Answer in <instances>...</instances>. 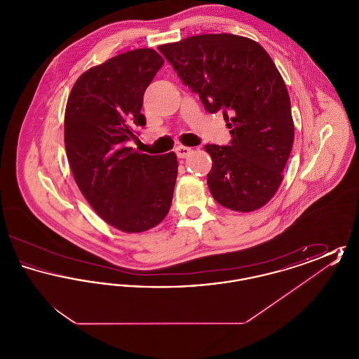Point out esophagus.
<instances>
[{"label":"esophagus","instance_id":"esophagus-1","mask_svg":"<svg viewBox=\"0 0 359 359\" xmlns=\"http://www.w3.org/2000/svg\"><path fill=\"white\" fill-rule=\"evenodd\" d=\"M176 154H177V157H180V158H186L187 156L191 154L192 152V149L191 148H188V147H183V145H179L177 148H176Z\"/></svg>","mask_w":359,"mask_h":359}]
</instances>
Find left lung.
Instances as JSON below:
<instances>
[{"label": "left lung", "instance_id": "left-lung-1", "mask_svg": "<svg viewBox=\"0 0 359 359\" xmlns=\"http://www.w3.org/2000/svg\"><path fill=\"white\" fill-rule=\"evenodd\" d=\"M158 51L208 113L223 111L229 145L207 144V184L219 205L249 212L266 205L283 182L293 144L290 95L258 43L236 34H198Z\"/></svg>", "mask_w": 359, "mask_h": 359}]
</instances>
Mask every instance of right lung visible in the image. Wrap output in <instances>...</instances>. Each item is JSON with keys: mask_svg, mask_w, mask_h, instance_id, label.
Masks as SVG:
<instances>
[{"mask_svg": "<svg viewBox=\"0 0 359 359\" xmlns=\"http://www.w3.org/2000/svg\"><path fill=\"white\" fill-rule=\"evenodd\" d=\"M163 65L151 48L117 55L79 76L66 107L65 144L74 179L103 221L126 233L152 229L171 207L176 154L126 147L145 123L144 93Z\"/></svg>", "mask_w": 359, "mask_h": 359, "instance_id": "right-lung-1", "label": "right lung"}]
</instances>
